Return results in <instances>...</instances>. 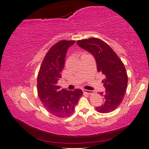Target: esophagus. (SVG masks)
Instances as JSON below:
<instances>
[{"label":"esophagus","instance_id":"esophagus-1","mask_svg":"<svg viewBox=\"0 0 149 149\" xmlns=\"http://www.w3.org/2000/svg\"><path fill=\"white\" fill-rule=\"evenodd\" d=\"M83 92L86 93L88 94H93L94 93L93 91H91V90H86V89H83Z\"/></svg>","mask_w":149,"mask_h":149}]
</instances>
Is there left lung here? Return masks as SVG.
I'll return each mask as SVG.
<instances>
[{
    "label": "left lung",
    "mask_w": 149,
    "mask_h": 149,
    "mask_svg": "<svg viewBox=\"0 0 149 149\" xmlns=\"http://www.w3.org/2000/svg\"><path fill=\"white\" fill-rule=\"evenodd\" d=\"M81 48L94 57L97 71L104 76L102 79L105 91L100 93L104 97V103L96 107L100 113L114 111L123 101L127 87L128 78L124 65L117 54L102 40L90 38L76 42Z\"/></svg>",
    "instance_id": "obj_1"
}]
</instances>
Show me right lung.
<instances>
[{
    "instance_id": "right-lung-1",
    "label": "right lung",
    "mask_w": 149,
    "mask_h": 149,
    "mask_svg": "<svg viewBox=\"0 0 149 149\" xmlns=\"http://www.w3.org/2000/svg\"><path fill=\"white\" fill-rule=\"evenodd\" d=\"M75 41H61L49 49L45 56L37 77L38 96L45 109L58 118H66L73 113L83 91L60 89L57 84L61 78L68 49Z\"/></svg>"
}]
</instances>
